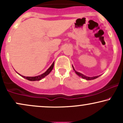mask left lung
<instances>
[{
	"instance_id": "left-lung-1",
	"label": "left lung",
	"mask_w": 123,
	"mask_h": 123,
	"mask_svg": "<svg viewBox=\"0 0 123 123\" xmlns=\"http://www.w3.org/2000/svg\"><path fill=\"white\" fill-rule=\"evenodd\" d=\"M73 66V69H74V70L75 71V73L77 74L78 75H79V76H80V77H81L82 78L86 79V80H94V79L97 78L98 77H99V76H100V75H99V76H96V77H87V76L83 75V74H81V73H79V72H77V71L75 70V69H74V67H73V66Z\"/></svg>"
}]
</instances>
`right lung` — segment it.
Masks as SVG:
<instances>
[{
  "label": "right lung",
  "mask_w": 123,
  "mask_h": 123,
  "mask_svg": "<svg viewBox=\"0 0 123 123\" xmlns=\"http://www.w3.org/2000/svg\"><path fill=\"white\" fill-rule=\"evenodd\" d=\"M54 62L52 63V65H51L50 66V68L48 69L47 70H46L45 72L44 73H43V74H41V75H38V76H36V77H25V76H23V75H20L18 73V74L20 76H21V77H23L24 78L26 79V80H30V81H36V80H41V79H43L45 77H46V75H48V74H49L51 72V71L53 69V67H54Z\"/></svg>",
  "instance_id": "add662e5"
}]
</instances>
